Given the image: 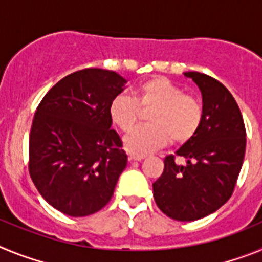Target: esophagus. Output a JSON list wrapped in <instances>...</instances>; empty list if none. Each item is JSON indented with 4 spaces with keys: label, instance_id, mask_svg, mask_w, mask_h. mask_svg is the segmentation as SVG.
Segmentation results:
<instances>
[{
    "label": "esophagus",
    "instance_id": "obj_1",
    "mask_svg": "<svg viewBox=\"0 0 262 262\" xmlns=\"http://www.w3.org/2000/svg\"><path fill=\"white\" fill-rule=\"evenodd\" d=\"M144 159V156H139V155H129L128 161H140Z\"/></svg>",
    "mask_w": 262,
    "mask_h": 262
}]
</instances>
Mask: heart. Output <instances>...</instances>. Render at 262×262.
<instances>
[{
    "label": "heart",
    "instance_id": "b5f03b06",
    "mask_svg": "<svg viewBox=\"0 0 262 262\" xmlns=\"http://www.w3.org/2000/svg\"><path fill=\"white\" fill-rule=\"evenodd\" d=\"M140 110H151L147 114L149 124L138 127L124 139L127 151L139 156L157 151L170 140L173 144L189 142L200 131L205 117L200 99L160 76L140 82L133 97H115L108 115L120 131L129 133L138 123Z\"/></svg>",
    "mask_w": 262,
    "mask_h": 262
}]
</instances>
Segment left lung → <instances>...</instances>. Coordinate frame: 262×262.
<instances>
[{"instance_id": "8db88e82", "label": "left lung", "mask_w": 262, "mask_h": 262, "mask_svg": "<svg viewBox=\"0 0 262 262\" xmlns=\"http://www.w3.org/2000/svg\"><path fill=\"white\" fill-rule=\"evenodd\" d=\"M201 89L205 117L200 131L185 143L175 156L164 159L163 174L154 182V198L159 209L180 222L205 217L230 200L245 155V126L235 98L214 77L186 72Z\"/></svg>"}]
</instances>
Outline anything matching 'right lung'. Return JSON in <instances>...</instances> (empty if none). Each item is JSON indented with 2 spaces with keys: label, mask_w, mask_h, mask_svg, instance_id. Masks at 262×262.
<instances>
[{
  "label": "right lung",
  "mask_w": 262,
  "mask_h": 262,
  "mask_svg": "<svg viewBox=\"0 0 262 262\" xmlns=\"http://www.w3.org/2000/svg\"><path fill=\"white\" fill-rule=\"evenodd\" d=\"M126 80L114 71L73 72L43 97L32 119L29 172L40 195L69 216L103 209L114 194L127 155L108 106Z\"/></svg>",
  "instance_id": "add662e5"
}]
</instances>
